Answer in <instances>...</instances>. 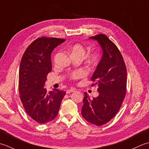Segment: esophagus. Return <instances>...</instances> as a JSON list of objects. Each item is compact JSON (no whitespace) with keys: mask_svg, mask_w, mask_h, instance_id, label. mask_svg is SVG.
I'll return each mask as SVG.
<instances>
[{"mask_svg":"<svg viewBox=\"0 0 149 149\" xmlns=\"http://www.w3.org/2000/svg\"><path fill=\"white\" fill-rule=\"evenodd\" d=\"M75 89L74 88H71L70 89H68V90H67L66 91V93L67 94H69V93H72V92H74V91H75Z\"/></svg>","mask_w":149,"mask_h":149,"instance_id":"obj_1","label":"esophagus"}]
</instances>
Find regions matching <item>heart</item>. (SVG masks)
<instances>
[{"label": "heart", "instance_id": "1", "mask_svg": "<svg viewBox=\"0 0 149 149\" xmlns=\"http://www.w3.org/2000/svg\"><path fill=\"white\" fill-rule=\"evenodd\" d=\"M70 52L72 56H78L83 58L86 54V48L83 45L80 44H75L70 48ZM100 54L98 52H93L91 53L88 56V60L91 64H95L98 61ZM85 73L83 71H77L71 73L70 78L71 80H78L83 77Z\"/></svg>", "mask_w": 149, "mask_h": 149}]
</instances>
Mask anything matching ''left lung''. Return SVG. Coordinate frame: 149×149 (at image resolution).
Instances as JSON below:
<instances>
[{"label":"left lung","instance_id":"left-lung-1","mask_svg":"<svg viewBox=\"0 0 149 149\" xmlns=\"http://www.w3.org/2000/svg\"><path fill=\"white\" fill-rule=\"evenodd\" d=\"M101 45L103 56L91 80L98 85L99 95L91 99L84 93L81 115L96 125H102L116 116L127 91V68L120 50L105 34L91 36Z\"/></svg>","mask_w":149,"mask_h":149}]
</instances>
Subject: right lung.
Returning a JSON list of instances; mask_svg holds the SVG:
<instances>
[{
	"instance_id": "obj_1",
	"label": "right lung",
	"mask_w": 149,
	"mask_h": 149,
	"mask_svg": "<svg viewBox=\"0 0 149 149\" xmlns=\"http://www.w3.org/2000/svg\"><path fill=\"white\" fill-rule=\"evenodd\" d=\"M65 40L42 36L27 47L21 59L19 74L20 98L29 116L38 123L53 120L58 113L65 92L54 89L48 93L44 88L51 71V54Z\"/></svg>"
}]
</instances>
